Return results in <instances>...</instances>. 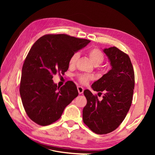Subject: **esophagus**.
Here are the masks:
<instances>
[{
  "label": "esophagus",
  "instance_id": "1",
  "mask_svg": "<svg viewBox=\"0 0 155 155\" xmlns=\"http://www.w3.org/2000/svg\"><path fill=\"white\" fill-rule=\"evenodd\" d=\"M78 92L79 94H81L83 93V91H84V89L81 86H78Z\"/></svg>",
  "mask_w": 155,
  "mask_h": 155
}]
</instances>
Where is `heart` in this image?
Segmentation results:
<instances>
[{"label": "heart", "mask_w": 155, "mask_h": 155, "mask_svg": "<svg viewBox=\"0 0 155 155\" xmlns=\"http://www.w3.org/2000/svg\"><path fill=\"white\" fill-rule=\"evenodd\" d=\"M88 55L93 64L96 65V66L100 65L104 61V54L99 48H94L89 50L88 51ZM79 54L77 52L73 54L70 56L68 61V64L70 67H74V65L76 64L77 60L79 58ZM77 78L79 83L83 84V85H87V84L89 83V81H91L92 79V76L87 74L78 75L77 76Z\"/></svg>", "instance_id": "heart-1"}]
</instances>
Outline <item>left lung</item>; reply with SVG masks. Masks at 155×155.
<instances>
[{"label": "left lung", "instance_id": "left-lung-1", "mask_svg": "<svg viewBox=\"0 0 155 155\" xmlns=\"http://www.w3.org/2000/svg\"><path fill=\"white\" fill-rule=\"evenodd\" d=\"M104 51L112 68L92 85L100 96L104 92L103 99L98 100L88 89L83 92L87 100L83 110V122L98 134L109 133L118 127L132 104L134 88V72L129 55L115 46Z\"/></svg>", "mask_w": 155, "mask_h": 155}]
</instances>
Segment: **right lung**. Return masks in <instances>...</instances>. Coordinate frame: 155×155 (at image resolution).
Masks as SVG:
<instances>
[{"mask_svg": "<svg viewBox=\"0 0 155 155\" xmlns=\"http://www.w3.org/2000/svg\"><path fill=\"white\" fill-rule=\"evenodd\" d=\"M90 42L67 34H48L33 45L23 64L19 91L27 115L37 124L55 122L78 96L73 82L60 87L52 78L57 73L67 72L70 56Z\"/></svg>", "mask_w": 155, "mask_h": 155, "instance_id": "1", "label": "right lung"}]
</instances>
